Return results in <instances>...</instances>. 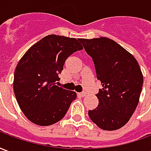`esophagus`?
<instances>
[{
    "label": "esophagus",
    "mask_w": 151,
    "mask_h": 151,
    "mask_svg": "<svg viewBox=\"0 0 151 151\" xmlns=\"http://www.w3.org/2000/svg\"><path fill=\"white\" fill-rule=\"evenodd\" d=\"M79 95H81L82 97H84V96H86V95H87V93H86V92H82V93H80Z\"/></svg>",
    "instance_id": "esophagus-1"
}]
</instances>
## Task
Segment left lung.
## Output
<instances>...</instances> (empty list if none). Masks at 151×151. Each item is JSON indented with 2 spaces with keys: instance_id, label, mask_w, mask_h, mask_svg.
I'll return each instance as SVG.
<instances>
[{
  "instance_id": "8db88e82",
  "label": "left lung",
  "mask_w": 151,
  "mask_h": 151,
  "mask_svg": "<svg viewBox=\"0 0 151 151\" xmlns=\"http://www.w3.org/2000/svg\"><path fill=\"white\" fill-rule=\"evenodd\" d=\"M95 64L103 88L96 95L98 107L89 110L94 123L104 130H116L129 120L139 102L143 75L135 57L106 37L79 39Z\"/></svg>"
}]
</instances>
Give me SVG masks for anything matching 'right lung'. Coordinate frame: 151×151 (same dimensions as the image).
Here are the masks:
<instances>
[{
	"mask_svg": "<svg viewBox=\"0 0 151 151\" xmlns=\"http://www.w3.org/2000/svg\"><path fill=\"white\" fill-rule=\"evenodd\" d=\"M83 49L75 38L49 35L29 48L18 61L14 78V91L28 120L48 126L65 116L77 97L76 92L56 86L66 59Z\"/></svg>",
	"mask_w": 151,
	"mask_h": 151,
	"instance_id": "right-lung-1",
	"label": "right lung"
}]
</instances>
